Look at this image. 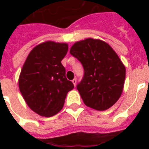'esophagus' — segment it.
<instances>
[{"mask_svg":"<svg viewBox=\"0 0 149 149\" xmlns=\"http://www.w3.org/2000/svg\"><path fill=\"white\" fill-rule=\"evenodd\" d=\"M72 84H73L74 86H76V85H77V79H72Z\"/></svg>","mask_w":149,"mask_h":149,"instance_id":"obj_1","label":"esophagus"}]
</instances>
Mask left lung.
<instances>
[{
	"mask_svg": "<svg viewBox=\"0 0 149 149\" xmlns=\"http://www.w3.org/2000/svg\"><path fill=\"white\" fill-rule=\"evenodd\" d=\"M70 52L84 66L77 90L85 105L97 111L111 107L121 96L125 80V66L118 54L104 41L92 38L75 42Z\"/></svg>",
	"mask_w": 149,
	"mask_h": 149,
	"instance_id": "left-lung-1",
	"label": "left lung"
}]
</instances>
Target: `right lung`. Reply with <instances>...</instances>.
Masks as SVG:
<instances>
[{"mask_svg": "<svg viewBox=\"0 0 149 149\" xmlns=\"http://www.w3.org/2000/svg\"><path fill=\"white\" fill-rule=\"evenodd\" d=\"M68 52L67 43L46 41L32 49L20 72V92L31 110L52 117L63 109L68 92L74 88L65 78L61 61Z\"/></svg>", "mask_w": 149, "mask_h": 149, "instance_id": "1", "label": "right lung"}]
</instances>
